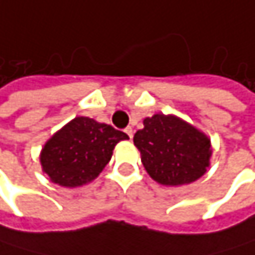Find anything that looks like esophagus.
<instances>
[{
	"instance_id": "esophagus-1",
	"label": "esophagus",
	"mask_w": 255,
	"mask_h": 255,
	"mask_svg": "<svg viewBox=\"0 0 255 255\" xmlns=\"http://www.w3.org/2000/svg\"><path fill=\"white\" fill-rule=\"evenodd\" d=\"M125 133L128 134V137H130V139H133V133H134V131H133L131 127H127V128H125Z\"/></svg>"
}]
</instances>
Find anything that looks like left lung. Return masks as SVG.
Listing matches in <instances>:
<instances>
[{"mask_svg": "<svg viewBox=\"0 0 255 255\" xmlns=\"http://www.w3.org/2000/svg\"><path fill=\"white\" fill-rule=\"evenodd\" d=\"M134 145L148 175L163 186H183L201 178L212 158L210 137L175 115L143 119Z\"/></svg>", "mask_w": 255, "mask_h": 255, "instance_id": "8db88e82", "label": "left lung"}]
</instances>
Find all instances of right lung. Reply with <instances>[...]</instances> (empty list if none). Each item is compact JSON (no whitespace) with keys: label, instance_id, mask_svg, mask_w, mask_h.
<instances>
[{"label":"right lung","instance_id":"add662e5","mask_svg":"<svg viewBox=\"0 0 255 255\" xmlns=\"http://www.w3.org/2000/svg\"><path fill=\"white\" fill-rule=\"evenodd\" d=\"M128 139L112 125L77 116L54 133L40 151L42 171L62 187L94 181L106 168L118 142Z\"/></svg>","mask_w":255,"mask_h":255}]
</instances>
